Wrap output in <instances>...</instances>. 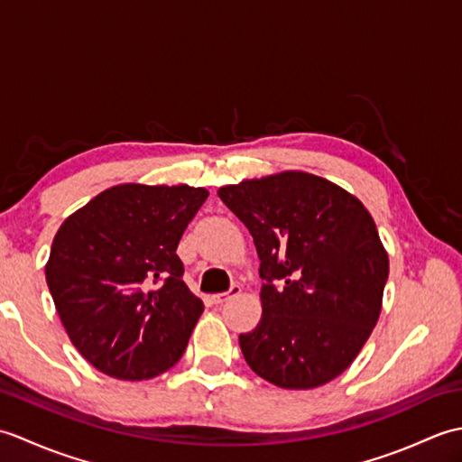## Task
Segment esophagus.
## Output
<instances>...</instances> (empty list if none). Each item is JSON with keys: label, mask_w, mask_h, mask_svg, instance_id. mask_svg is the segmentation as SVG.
<instances>
[{"label": "esophagus", "mask_w": 462, "mask_h": 462, "mask_svg": "<svg viewBox=\"0 0 462 462\" xmlns=\"http://www.w3.org/2000/svg\"><path fill=\"white\" fill-rule=\"evenodd\" d=\"M240 291H242V290H240V286H232V288L228 290V291L216 293V296H214L212 300H214V303H216V306H222V303H226V301H230L232 298H236Z\"/></svg>", "instance_id": "obj_1"}]
</instances>
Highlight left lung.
<instances>
[{
    "label": "left lung",
    "instance_id": "1",
    "mask_svg": "<svg viewBox=\"0 0 462 462\" xmlns=\"http://www.w3.org/2000/svg\"><path fill=\"white\" fill-rule=\"evenodd\" d=\"M260 256L262 319L240 333L252 371L283 389H313L357 357L379 319L389 258L356 196L288 171L222 186Z\"/></svg>",
    "mask_w": 462,
    "mask_h": 462
}]
</instances>
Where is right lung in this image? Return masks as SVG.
Returning <instances> with one entry per match:
<instances>
[{
  "instance_id": "add662e5",
  "label": "right lung",
  "mask_w": 462,
  "mask_h": 462,
  "mask_svg": "<svg viewBox=\"0 0 462 462\" xmlns=\"http://www.w3.org/2000/svg\"><path fill=\"white\" fill-rule=\"evenodd\" d=\"M208 190L119 184L57 230L49 291L77 351L106 375L156 377L182 357L204 303L176 248Z\"/></svg>"
}]
</instances>
